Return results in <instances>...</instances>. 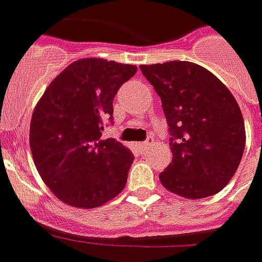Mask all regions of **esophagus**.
Returning a JSON list of instances; mask_svg holds the SVG:
<instances>
[{"label":"esophagus","mask_w":262,"mask_h":262,"mask_svg":"<svg viewBox=\"0 0 262 262\" xmlns=\"http://www.w3.org/2000/svg\"><path fill=\"white\" fill-rule=\"evenodd\" d=\"M151 143H153V138L150 137V138H147L146 141H143V143H140V144H138V147H140L141 150H147V148L150 147V144H151Z\"/></svg>","instance_id":"34e87169"}]
</instances>
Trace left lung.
Wrapping results in <instances>:
<instances>
[{"mask_svg": "<svg viewBox=\"0 0 262 262\" xmlns=\"http://www.w3.org/2000/svg\"><path fill=\"white\" fill-rule=\"evenodd\" d=\"M162 100L170 165L162 185L185 198L214 195L235 175L245 150V125L233 95L214 74L188 61L140 66Z\"/></svg>", "mask_w": 262, "mask_h": 262, "instance_id": "8db88e82", "label": "left lung"}]
</instances>
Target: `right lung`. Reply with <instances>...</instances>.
I'll use <instances>...</instances> for the list:
<instances>
[{
  "label": "right lung",
  "mask_w": 262,
  "mask_h": 262,
  "mask_svg": "<svg viewBox=\"0 0 262 262\" xmlns=\"http://www.w3.org/2000/svg\"><path fill=\"white\" fill-rule=\"evenodd\" d=\"M137 67L100 58L68 66L45 90L30 122V148L39 175L61 201L95 208L126 184L134 155L115 138L114 97Z\"/></svg>",
  "instance_id": "add662e5"
}]
</instances>
